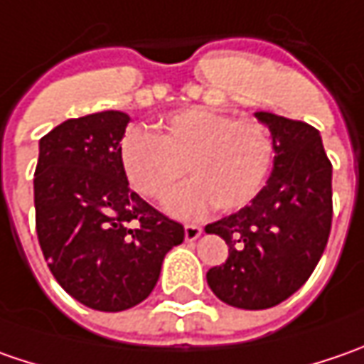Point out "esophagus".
<instances>
[{"label": "esophagus", "mask_w": 364, "mask_h": 364, "mask_svg": "<svg viewBox=\"0 0 364 364\" xmlns=\"http://www.w3.org/2000/svg\"><path fill=\"white\" fill-rule=\"evenodd\" d=\"M200 235H203V229H200V227H196V225H186V227H184V239H186L188 243L196 241Z\"/></svg>", "instance_id": "obj_1"}]
</instances>
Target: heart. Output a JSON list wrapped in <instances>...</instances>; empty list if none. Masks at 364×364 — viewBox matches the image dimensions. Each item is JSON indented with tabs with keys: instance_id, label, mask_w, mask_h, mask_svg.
Masks as SVG:
<instances>
[{
	"instance_id": "obj_1",
	"label": "heart",
	"mask_w": 364,
	"mask_h": 364,
	"mask_svg": "<svg viewBox=\"0 0 364 364\" xmlns=\"http://www.w3.org/2000/svg\"><path fill=\"white\" fill-rule=\"evenodd\" d=\"M121 168L139 194L160 198L186 172L188 184L176 188L164 208L178 218H203L215 204L243 208L257 196L272 168L267 129L251 119L204 107L176 111L160 123L158 135L132 127L119 141Z\"/></svg>"
}]
</instances>
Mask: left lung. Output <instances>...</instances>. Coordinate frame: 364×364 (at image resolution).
Segmentation results:
<instances>
[{
    "label": "left lung",
    "mask_w": 364,
    "mask_h": 364,
    "mask_svg": "<svg viewBox=\"0 0 364 364\" xmlns=\"http://www.w3.org/2000/svg\"><path fill=\"white\" fill-rule=\"evenodd\" d=\"M255 117L272 133V176L247 206L204 229L229 245L227 261L206 273L208 287L243 310L296 294L322 257L332 223V164L320 132L267 111Z\"/></svg>",
    "instance_id": "left-lung-1"
}]
</instances>
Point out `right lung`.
I'll list each match as a JSON object with an SVG mask.
<instances>
[{
	"mask_svg": "<svg viewBox=\"0 0 364 364\" xmlns=\"http://www.w3.org/2000/svg\"><path fill=\"white\" fill-rule=\"evenodd\" d=\"M123 111L68 119L40 139L34 174L36 231L66 294L99 312L137 306L160 279L184 227L129 188L119 141Z\"/></svg>",
	"mask_w": 364,
	"mask_h": 364,
	"instance_id": "1",
	"label": "right lung"
}]
</instances>
